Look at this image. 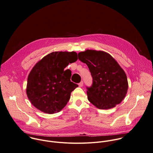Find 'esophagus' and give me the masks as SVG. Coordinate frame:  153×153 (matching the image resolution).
<instances>
[{"instance_id": "1", "label": "esophagus", "mask_w": 153, "mask_h": 153, "mask_svg": "<svg viewBox=\"0 0 153 153\" xmlns=\"http://www.w3.org/2000/svg\"><path fill=\"white\" fill-rule=\"evenodd\" d=\"M79 87H82L83 86V82L82 81L80 83H79Z\"/></svg>"}]
</instances>
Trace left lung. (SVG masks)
Wrapping results in <instances>:
<instances>
[{
    "label": "left lung",
    "instance_id": "8db88e82",
    "mask_svg": "<svg viewBox=\"0 0 153 153\" xmlns=\"http://www.w3.org/2000/svg\"><path fill=\"white\" fill-rule=\"evenodd\" d=\"M80 61L87 64L92 85L86 87L88 100L100 109L120 104L128 88L127 77L122 68L108 53L88 50L78 54Z\"/></svg>",
    "mask_w": 153,
    "mask_h": 153
}]
</instances>
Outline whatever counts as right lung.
<instances>
[{
    "label": "right lung",
    "instance_id": "right-lung-1",
    "mask_svg": "<svg viewBox=\"0 0 153 153\" xmlns=\"http://www.w3.org/2000/svg\"><path fill=\"white\" fill-rule=\"evenodd\" d=\"M77 60L76 52H53L36 64L28 78L27 94L32 104L45 113L59 112L78 85L71 82V71L64 68Z\"/></svg>",
    "mask_w": 153,
    "mask_h": 153
}]
</instances>
